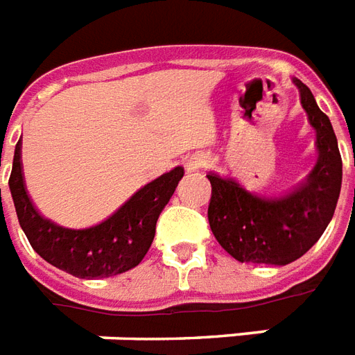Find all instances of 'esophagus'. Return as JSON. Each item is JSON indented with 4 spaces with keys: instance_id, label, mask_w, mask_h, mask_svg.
Returning a JSON list of instances; mask_svg holds the SVG:
<instances>
[{
    "instance_id": "obj_1",
    "label": "esophagus",
    "mask_w": 355,
    "mask_h": 355,
    "mask_svg": "<svg viewBox=\"0 0 355 355\" xmlns=\"http://www.w3.org/2000/svg\"><path fill=\"white\" fill-rule=\"evenodd\" d=\"M201 165H203V159H201V157H193V159H191L190 164H188V169H190V171L199 169Z\"/></svg>"
}]
</instances>
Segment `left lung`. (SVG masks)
<instances>
[{"instance_id": "1", "label": "left lung", "mask_w": 355, "mask_h": 355, "mask_svg": "<svg viewBox=\"0 0 355 355\" xmlns=\"http://www.w3.org/2000/svg\"><path fill=\"white\" fill-rule=\"evenodd\" d=\"M301 105L316 130L318 162L297 188L280 198H261L233 178L209 173V224L230 256L243 263L288 265L301 258L331 222L343 184V159L329 118L301 80L293 78Z\"/></svg>"}]
</instances>
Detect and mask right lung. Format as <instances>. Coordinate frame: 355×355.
I'll return each instance as SVG.
<instances>
[{
  "label": "right lung",
  "instance_id": "1",
  "mask_svg": "<svg viewBox=\"0 0 355 355\" xmlns=\"http://www.w3.org/2000/svg\"><path fill=\"white\" fill-rule=\"evenodd\" d=\"M20 154L22 143L18 141L9 188L20 227L44 261L77 278L114 277L137 267L154 241L159 212L184 177V169L175 167L135 191L101 224L69 230L43 218L33 207L24 182Z\"/></svg>",
  "mask_w": 355,
  "mask_h": 355
}]
</instances>
